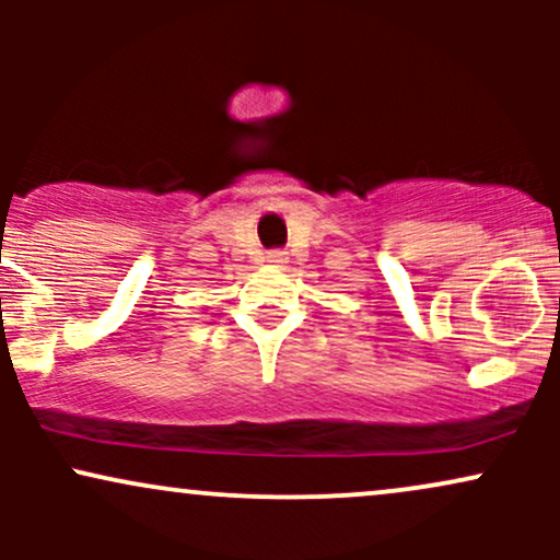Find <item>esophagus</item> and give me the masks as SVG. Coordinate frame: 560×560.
<instances>
[{
  "label": "esophagus",
  "mask_w": 560,
  "mask_h": 560,
  "mask_svg": "<svg viewBox=\"0 0 560 560\" xmlns=\"http://www.w3.org/2000/svg\"><path fill=\"white\" fill-rule=\"evenodd\" d=\"M266 262H268V266H284L287 255L284 253H268L266 255Z\"/></svg>",
  "instance_id": "obj_1"
}]
</instances>
